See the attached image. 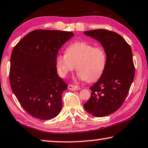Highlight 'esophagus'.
Returning a JSON list of instances; mask_svg holds the SVG:
<instances>
[{"mask_svg": "<svg viewBox=\"0 0 148 148\" xmlns=\"http://www.w3.org/2000/svg\"><path fill=\"white\" fill-rule=\"evenodd\" d=\"M68 89L71 90H79L81 89V88L79 86L73 85V84H69L68 85Z\"/></svg>", "mask_w": 148, "mask_h": 148, "instance_id": "esophagus-1", "label": "esophagus"}]
</instances>
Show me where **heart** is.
Instances as JSON below:
<instances>
[{
	"mask_svg": "<svg viewBox=\"0 0 148 148\" xmlns=\"http://www.w3.org/2000/svg\"><path fill=\"white\" fill-rule=\"evenodd\" d=\"M59 75L65 78L75 65L77 77L81 80L94 82L105 71L108 63L104 48L86 41H77L67 46L65 54H58L55 59Z\"/></svg>",
	"mask_w": 148,
	"mask_h": 148,
	"instance_id": "1",
	"label": "heart"
}]
</instances>
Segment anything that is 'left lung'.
Instances as JSON below:
<instances>
[{"label": "left lung", "mask_w": 148, "mask_h": 148, "mask_svg": "<svg viewBox=\"0 0 148 148\" xmlns=\"http://www.w3.org/2000/svg\"><path fill=\"white\" fill-rule=\"evenodd\" d=\"M84 33L98 40L108 56L105 71L90 88L91 96L84 108L94 117H105L121 108L129 94L134 77L132 50L124 38L113 31L100 29Z\"/></svg>", "instance_id": "left-lung-1"}]
</instances>
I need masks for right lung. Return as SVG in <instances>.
Instances as JSON below:
<instances>
[{"instance_id":"right-lung-1","label":"right lung","mask_w":148,"mask_h":148,"mask_svg":"<svg viewBox=\"0 0 148 148\" xmlns=\"http://www.w3.org/2000/svg\"><path fill=\"white\" fill-rule=\"evenodd\" d=\"M74 34L69 31H31L13 48L10 83L27 113L50 120L59 114L67 84L58 75L55 59L59 49Z\"/></svg>"}]
</instances>
